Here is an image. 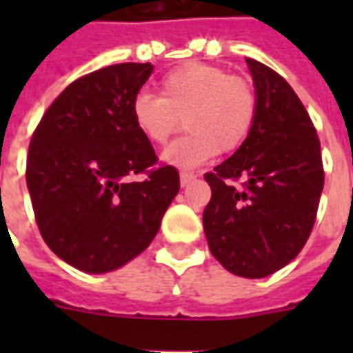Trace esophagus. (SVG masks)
<instances>
[{"mask_svg": "<svg viewBox=\"0 0 353 353\" xmlns=\"http://www.w3.org/2000/svg\"><path fill=\"white\" fill-rule=\"evenodd\" d=\"M179 179H181V187H187L188 183L196 179V176H194L192 172H181V174H179Z\"/></svg>", "mask_w": 353, "mask_h": 353, "instance_id": "esophagus-1", "label": "esophagus"}]
</instances>
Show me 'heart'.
<instances>
[{
    "label": "heart",
    "mask_w": 353,
    "mask_h": 353,
    "mask_svg": "<svg viewBox=\"0 0 353 353\" xmlns=\"http://www.w3.org/2000/svg\"><path fill=\"white\" fill-rule=\"evenodd\" d=\"M258 115L254 85L210 63H185L159 82V97L141 93L132 104L133 124L148 143L163 146L185 119V133L165 150L163 159L194 168L218 152L232 154L251 135Z\"/></svg>",
    "instance_id": "b5f03b06"
}]
</instances>
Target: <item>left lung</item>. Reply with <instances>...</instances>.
I'll return each mask as SVG.
<instances>
[{
    "instance_id": "left-lung-1",
    "label": "left lung",
    "mask_w": 353,
    "mask_h": 353,
    "mask_svg": "<svg viewBox=\"0 0 353 353\" xmlns=\"http://www.w3.org/2000/svg\"><path fill=\"white\" fill-rule=\"evenodd\" d=\"M258 115L243 146L205 174L212 196L203 210L209 249L232 274L263 279L302 251L324 187L321 141L288 82L247 58ZM243 176L241 189L230 185Z\"/></svg>"
}]
</instances>
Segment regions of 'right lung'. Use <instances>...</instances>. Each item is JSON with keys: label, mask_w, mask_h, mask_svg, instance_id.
Wrapping results in <instances>:
<instances>
[{"label": "right lung", "mask_w": 353, "mask_h": 353, "mask_svg": "<svg viewBox=\"0 0 353 353\" xmlns=\"http://www.w3.org/2000/svg\"><path fill=\"white\" fill-rule=\"evenodd\" d=\"M152 63H115L80 77L47 108L27 155V188L41 238L84 273L122 268L146 249L179 192L157 166L132 104ZM135 173L147 176L132 182Z\"/></svg>", "instance_id": "add662e5"}]
</instances>
